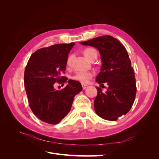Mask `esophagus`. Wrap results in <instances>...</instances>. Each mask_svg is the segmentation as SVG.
Here are the masks:
<instances>
[{"label":"esophagus","mask_w":159,"mask_h":159,"mask_svg":"<svg viewBox=\"0 0 159 159\" xmlns=\"http://www.w3.org/2000/svg\"><path fill=\"white\" fill-rule=\"evenodd\" d=\"M81 85H82V88H83V89H85L86 88H88V85H85V84H82Z\"/></svg>","instance_id":"obj_1"}]
</instances>
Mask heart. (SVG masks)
Wrapping results in <instances>:
<instances>
[{"instance_id":"heart-1","label":"heart","mask_w":159,"mask_h":159,"mask_svg":"<svg viewBox=\"0 0 159 159\" xmlns=\"http://www.w3.org/2000/svg\"><path fill=\"white\" fill-rule=\"evenodd\" d=\"M84 55L85 57H87L88 59L89 60H91L93 58H96L98 56V52L96 51L94 48H88L84 50ZM74 58V54H71L68 56V59L66 60V64L68 66H71V63H72V60H73ZM94 75V73L93 71H77L76 73L71 76L72 80H74L75 81H78L81 84H88L89 80L93 78V76Z\"/></svg>"}]
</instances>
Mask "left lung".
I'll return each mask as SVG.
<instances>
[{"instance_id":"left-lung-1","label":"left lung","mask_w":159,"mask_h":159,"mask_svg":"<svg viewBox=\"0 0 159 159\" xmlns=\"http://www.w3.org/2000/svg\"><path fill=\"white\" fill-rule=\"evenodd\" d=\"M81 44L99 50L102 66L96 81L101 85L107 82L109 85L105 93L96 87L95 112L104 119L116 121L129 111L137 93L135 75L128 53L121 42L109 35L94 38Z\"/></svg>"}]
</instances>
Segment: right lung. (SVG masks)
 Listing matches in <instances>:
<instances>
[{
    "label": "right lung",
    "instance_id": "1",
    "mask_svg": "<svg viewBox=\"0 0 159 159\" xmlns=\"http://www.w3.org/2000/svg\"><path fill=\"white\" fill-rule=\"evenodd\" d=\"M58 44L42 48L31 55L25 71V86L33 113L45 123L56 125L70 111L75 95L82 90L78 81L70 80L65 88L56 90L55 83L64 85L68 53L74 46Z\"/></svg>",
    "mask_w": 159,
    "mask_h": 159
}]
</instances>
